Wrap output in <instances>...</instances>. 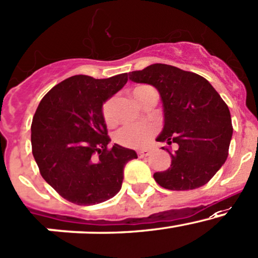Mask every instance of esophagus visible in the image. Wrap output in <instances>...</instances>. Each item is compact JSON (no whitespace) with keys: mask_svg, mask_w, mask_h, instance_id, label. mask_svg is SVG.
<instances>
[{"mask_svg":"<svg viewBox=\"0 0 258 258\" xmlns=\"http://www.w3.org/2000/svg\"><path fill=\"white\" fill-rule=\"evenodd\" d=\"M137 154L140 158L148 157V155L151 154V151H149V149H140V151H137Z\"/></svg>","mask_w":258,"mask_h":258,"instance_id":"obj_1","label":"esophagus"}]
</instances>
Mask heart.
<instances>
[{
	"label": "heart",
	"mask_w": 258,
	"mask_h": 258,
	"mask_svg": "<svg viewBox=\"0 0 258 258\" xmlns=\"http://www.w3.org/2000/svg\"><path fill=\"white\" fill-rule=\"evenodd\" d=\"M149 88L138 86L134 89V95ZM101 114L106 123L114 122V99H107L101 107ZM154 134V128L149 123H135L123 127L116 134V142L127 148H142Z\"/></svg>",
	"instance_id": "heart-1"
}]
</instances>
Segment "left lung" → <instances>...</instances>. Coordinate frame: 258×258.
Listing matches in <instances>:
<instances>
[{
	"label": "left lung",
	"instance_id": "8db88e82",
	"mask_svg": "<svg viewBox=\"0 0 258 258\" xmlns=\"http://www.w3.org/2000/svg\"><path fill=\"white\" fill-rule=\"evenodd\" d=\"M128 76L132 82L157 88L164 109V127L157 141L179 147L174 153L166 149L171 165L155 172L154 180L172 191L206 185L225 163L233 136L224 100L206 78L170 64L154 63Z\"/></svg>",
	"mask_w": 258,
	"mask_h": 258
}]
</instances>
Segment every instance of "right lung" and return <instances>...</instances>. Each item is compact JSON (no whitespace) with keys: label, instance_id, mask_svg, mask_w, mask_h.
<instances>
[{"label":"right lung","instance_id":"obj_1","mask_svg":"<svg viewBox=\"0 0 258 258\" xmlns=\"http://www.w3.org/2000/svg\"><path fill=\"white\" fill-rule=\"evenodd\" d=\"M127 73L105 79L78 75L41 99L32 122V151L44 180L79 206L105 202L121 189L123 168L137 158L107 136L101 107L127 83Z\"/></svg>","mask_w":258,"mask_h":258}]
</instances>
